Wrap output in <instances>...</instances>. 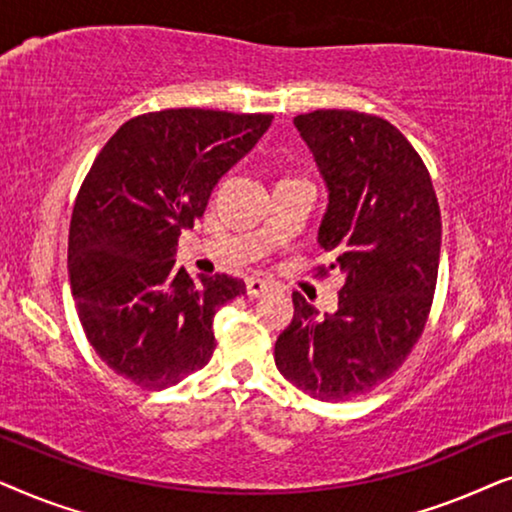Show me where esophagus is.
I'll use <instances>...</instances> for the list:
<instances>
[{"label":"esophagus","mask_w":512,"mask_h":512,"mask_svg":"<svg viewBox=\"0 0 512 512\" xmlns=\"http://www.w3.org/2000/svg\"><path fill=\"white\" fill-rule=\"evenodd\" d=\"M272 291V284L265 282V279H258V277H249L247 279V296L249 298H258V296H265V293Z\"/></svg>","instance_id":"34e87169"}]
</instances>
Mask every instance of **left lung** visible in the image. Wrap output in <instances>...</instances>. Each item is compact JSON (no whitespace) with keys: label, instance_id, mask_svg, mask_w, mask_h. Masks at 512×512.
Wrapping results in <instances>:
<instances>
[{"label":"left lung","instance_id":"left-lung-1","mask_svg":"<svg viewBox=\"0 0 512 512\" xmlns=\"http://www.w3.org/2000/svg\"><path fill=\"white\" fill-rule=\"evenodd\" d=\"M328 188L319 244L345 284L321 317L296 291L275 363L326 403L389 380L429 319L440 261V207L412 144L380 116L317 109L293 118ZM326 272V268H321Z\"/></svg>","mask_w":512,"mask_h":512}]
</instances>
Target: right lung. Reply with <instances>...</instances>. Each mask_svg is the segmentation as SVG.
I'll return each mask as SVG.
<instances>
[{"label": "right lung", "mask_w": 512, "mask_h": 512, "mask_svg": "<svg viewBox=\"0 0 512 512\" xmlns=\"http://www.w3.org/2000/svg\"><path fill=\"white\" fill-rule=\"evenodd\" d=\"M272 114L165 109L130 118L83 179L67 268L97 356L142 389H165L214 354L212 321L242 279L174 268L177 242L219 179L254 149Z\"/></svg>", "instance_id": "add662e5"}]
</instances>
